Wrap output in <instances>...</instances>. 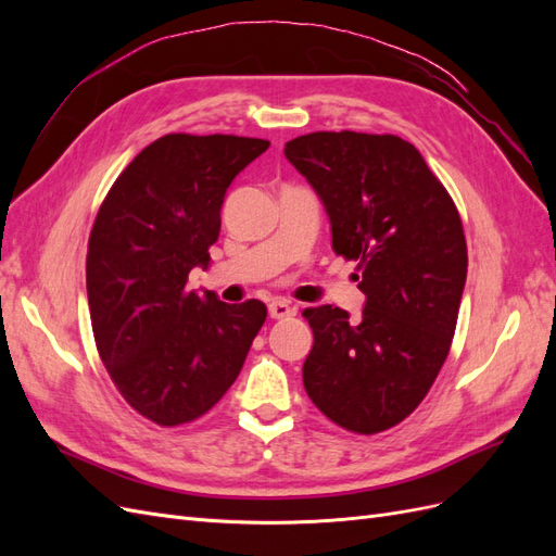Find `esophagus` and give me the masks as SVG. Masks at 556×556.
Wrapping results in <instances>:
<instances>
[{
  "instance_id": "34e87169",
  "label": "esophagus",
  "mask_w": 556,
  "mask_h": 556,
  "mask_svg": "<svg viewBox=\"0 0 556 556\" xmlns=\"http://www.w3.org/2000/svg\"><path fill=\"white\" fill-rule=\"evenodd\" d=\"M294 313H296V308L290 306L285 299H276V301H271V304H268V315H271L274 319H288Z\"/></svg>"
}]
</instances>
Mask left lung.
Listing matches in <instances>:
<instances>
[{
  "mask_svg": "<svg viewBox=\"0 0 556 556\" xmlns=\"http://www.w3.org/2000/svg\"><path fill=\"white\" fill-rule=\"evenodd\" d=\"M331 223L336 255L357 262L359 319L306 308L304 387L331 422L378 433L406 419L447 357L466 285L457 206L419 150L394 134L313 131L285 143Z\"/></svg>",
  "mask_w": 556,
  "mask_h": 556,
  "instance_id": "obj_1",
  "label": "left lung"
}]
</instances>
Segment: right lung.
Returning a JSON list of instances; mask_svg holds the SVG:
<instances>
[{
	"label": "right lung",
	"instance_id": "right-lung-1",
	"mask_svg": "<svg viewBox=\"0 0 556 556\" xmlns=\"http://www.w3.org/2000/svg\"><path fill=\"white\" fill-rule=\"evenodd\" d=\"M268 141L166 134L109 190L88 243V304L99 357L129 406L160 427L208 413L239 378L266 319L257 299L225 304L188 290L208 268L231 180Z\"/></svg>",
	"mask_w": 556,
	"mask_h": 556
}]
</instances>
